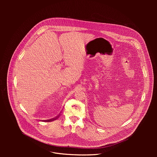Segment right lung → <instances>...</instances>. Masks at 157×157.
Here are the masks:
<instances>
[{"label":"right lung","instance_id":"obj_1","mask_svg":"<svg viewBox=\"0 0 157 157\" xmlns=\"http://www.w3.org/2000/svg\"><path fill=\"white\" fill-rule=\"evenodd\" d=\"M58 117H59V116H58L56 117H55V118H54V119H49V120H46V121H47V122H51V121H53L55 120V119H57Z\"/></svg>","mask_w":157,"mask_h":157}]
</instances>
